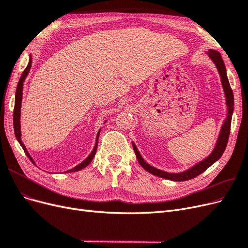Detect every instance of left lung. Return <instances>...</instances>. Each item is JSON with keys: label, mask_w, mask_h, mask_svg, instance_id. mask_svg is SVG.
I'll return each instance as SVG.
<instances>
[{"label": "left lung", "mask_w": 248, "mask_h": 248, "mask_svg": "<svg viewBox=\"0 0 248 248\" xmlns=\"http://www.w3.org/2000/svg\"><path fill=\"white\" fill-rule=\"evenodd\" d=\"M206 54L209 56L210 60L213 62L217 71H218V73H219L224 97H226V104H227V117H226V119H224V121L222 123L220 132H219L218 138H217V140H216L215 147L212 150V152L210 153L205 159H202V161L198 162L197 164H194L193 167L189 168L188 170H186L181 172H169V171H164L162 170L156 169L152 166H150V164L148 162H146V160L142 158L136 144H134V141H132V147L134 150V153H136L138 161L140 162V164L142 168H144L147 171L151 172L152 175L168 179V180H171V181H177V182L186 181V180L193 179L197 176H199L200 174H202V171H205L209 167H211L214 162L218 160L221 157V155L223 154L224 150H226L229 136H230V130H231L232 116V111H234V95H232V91L230 82L228 79L226 66H224L223 60H222L219 52L214 50V49H209L208 51H206Z\"/></svg>", "instance_id": "obj_1"}]
</instances>
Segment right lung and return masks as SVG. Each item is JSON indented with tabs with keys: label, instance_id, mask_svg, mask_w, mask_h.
Returning <instances> with one entry per match:
<instances>
[{
	"label": "right lung",
	"instance_id": "right-lung-1",
	"mask_svg": "<svg viewBox=\"0 0 248 248\" xmlns=\"http://www.w3.org/2000/svg\"><path fill=\"white\" fill-rule=\"evenodd\" d=\"M31 66H32V58H30V61H29V64L27 66V68L25 69V71L22 72L21 77L19 78V81L17 84V88H16V103H14V111H13V127H14V133H16V140H18L19 145L21 146V148L24 149V151L26 153V155L28 156V158L31 160L34 164H35V161L34 159L32 158V156L30 155V153L28 152V150L26 148V146L24 145V142H22L21 140V131H20V108H21V101H22V88H24V81L26 79V78L28 77L29 74V71L30 69H31ZM107 122V121H106ZM104 122V123H106ZM100 130L97 132V136H96V142H95V146H94V149L92 150V152L90 153V155L87 157V158L80 162L79 164H78L77 167H74L73 169L71 170H66L65 172H74V171H78L79 170H82L85 169L88 164H90V162H91L94 158V156L96 154V150H97V146H98V138H99V133H100Z\"/></svg>",
	"mask_w": 248,
	"mask_h": 248
}]
</instances>
